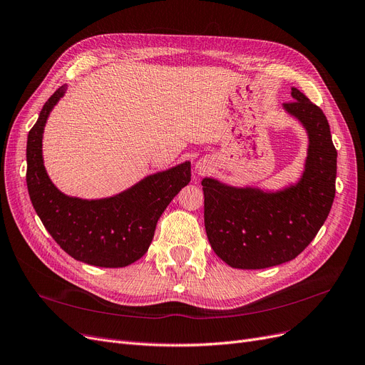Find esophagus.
I'll return each mask as SVG.
<instances>
[{
    "label": "esophagus",
    "mask_w": 365,
    "mask_h": 365,
    "mask_svg": "<svg viewBox=\"0 0 365 365\" xmlns=\"http://www.w3.org/2000/svg\"><path fill=\"white\" fill-rule=\"evenodd\" d=\"M197 169H199V172H205V169H207V166L205 165H197Z\"/></svg>",
    "instance_id": "esophagus-1"
}]
</instances>
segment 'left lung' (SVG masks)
Returning <instances> with one entry per match:
<instances>
[{"mask_svg": "<svg viewBox=\"0 0 365 365\" xmlns=\"http://www.w3.org/2000/svg\"><path fill=\"white\" fill-rule=\"evenodd\" d=\"M284 109L309 133V155L302 178L282 192L229 187L202 181L205 229L215 255L232 268L262 269L295 259L325 223L335 196L337 150L325 113L292 88Z\"/></svg>", "mask_w": 365, "mask_h": 365, "instance_id": "left-lung-1", "label": "left lung"}]
</instances>
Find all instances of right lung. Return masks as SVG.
<instances>
[{
	"label": "right lung",
	"mask_w": 365,
	"mask_h": 365,
	"mask_svg": "<svg viewBox=\"0 0 365 365\" xmlns=\"http://www.w3.org/2000/svg\"><path fill=\"white\" fill-rule=\"evenodd\" d=\"M60 86L43 106L26 140V185L43 226L61 249L83 264L121 268L148 252L157 220L190 182V163L150 175L113 197L83 200L63 195L43 166L41 136L49 112L64 96Z\"/></svg>",
	"instance_id": "add662e5"
}]
</instances>
